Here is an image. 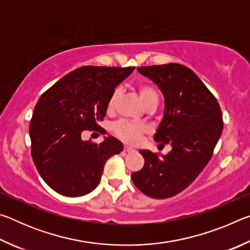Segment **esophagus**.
<instances>
[{"label": "esophagus", "mask_w": 250, "mask_h": 250, "mask_svg": "<svg viewBox=\"0 0 250 250\" xmlns=\"http://www.w3.org/2000/svg\"><path fill=\"white\" fill-rule=\"evenodd\" d=\"M124 151H125V152H128V153H131V152H134L135 150L132 149V147H131V146H124Z\"/></svg>", "instance_id": "esophagus-1"}]
</instances>
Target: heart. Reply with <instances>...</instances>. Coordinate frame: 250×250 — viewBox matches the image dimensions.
Segmentation results:
<instances>
[{"label":"heart","instance_id":"obj_1","mask_svg":"<svg viewBox=\"0 0 250 250\" xmlns=\"http://www.w3.org/2000/svg\"><path fill=\"white\" fill-rule=\"evenodd\" d=\"M138 94L140 96V99L145 105L152 103V101H158V92H156L155 88L149 83H140L137 84ZM118 98V90L112 91L110 95L107 104V109L111 111L115 108L116 101ZM113 133H115L118 138L121 139L122 141L128 143H135L139 141L141 135L146 132V126L140 124H135V122L130 121H118L117 124L113 125Z\"/></svg>","mask_w":250,"mask_h":250}]
</instances>
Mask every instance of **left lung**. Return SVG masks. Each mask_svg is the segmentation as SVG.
<instances>
[{
  "label": "left lung",
  "instance_id": "8db88e82",
  "mask_svg": "<svg viewBox=\"0 0 250 250\" xmlns=\"http://www.w3.org/2000/svg\"><path fill=\"white\" fill-rule=\"evenodd\" d=\"M164 97V115L154 134L170 143L162 158L141 150L145 166L131 175L134 185L153 198L174 196L196 179L208 163L223 131L222 110L214 95L188 67L180 64L139 67Z\"/></svg>",
  "mask_w": 250,
  "mask_h": 250
}]
</instances>
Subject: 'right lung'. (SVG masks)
I'll list each match as a JSON object with an SVG mask.
<instances>
[{
	"label": "right lung",
	"instance_id": "1",
	"mask_svg": "<svg viewBox=\"0 0 250 250\" xmlns=\"http://www.w3.org/2000/svg\"><path fill=\"white\" fill-rule=\"evenodd\" d=\"M134 67L83 66L70 71L37 101L29 125L32 158L43 180L68 197L98 186L107 160L120 153L113 137L101 143L83 140L84 130H100L110 95Z\"/></svg>",
	"mask_w": 250,
	"mask_h": 250
}]
</instances>
